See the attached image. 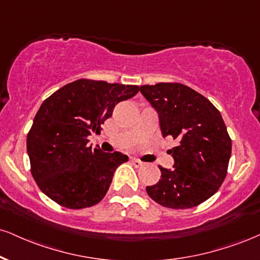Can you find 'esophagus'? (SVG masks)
Masks as SVG:
<instances>
[{"label": "esophagus", "mask_w": 260, "mask_h": 260, "mask_svg": "<svg viewBox=\"0 0 260 260\" xmlns=\"http://www.w3.org/2000/svg\"><path fill=\"white\" fill-rule=\"evenodd\" d=\"M131 162H132V165L134 166V167H140V166H143V162L140 161V160H138V158H132V160H131Z\"/></svg>", "instance_id": "esophagus-1"}]
</instances>
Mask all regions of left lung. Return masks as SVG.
I'll return each instance as SVG.
<instances>
[{"mask_svg":"<svg viewBox=\"0 0 260 260\" xmlns=\"http://www.w3.org/2000/svg\"><path fill=\"white\" fill-rule=\"evenodd\" d=\"M158 115L162 136L178 140L170 150L173 170L160 166L161 179L146 192L161 206L191 208L219 190L226 177L231 139L218 109L202 94L181 83L140 87Z\"/></svg>","mask_w":260,"mask_h":260,"instance_id":"1","label":"left lung"}]
</instances>
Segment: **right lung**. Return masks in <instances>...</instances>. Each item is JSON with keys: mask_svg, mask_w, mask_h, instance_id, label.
I'll list each match as a JSON object with an SVG mask.
<instances>
[{"mask_svg": "<svg viewBox=\"0 0 260 260\" xmlns=\"http://www.w3.org/2000/svg\"><path fill=\"white\" fill-rule=\"evenodd\" d=\"M138 86L81 79L65 84L40 106L26 139L31 174L45 195L62 207L94 206L108 192L121 152L92 150L115 105L132 98Z\"/></svg>", "mask_w": 260, "mask_h": 260, "instance_id": "right-lung-1", "label": "right lung"}]
</instances>
